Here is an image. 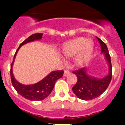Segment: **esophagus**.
<instances>
[{"instance_id":"1","label":"esophagus","mask_w":125,"mask_h":125,"mask_svg":"<svg viewBox=\"0 0 125 125\" xmlns=\"http://www.w3.org/2000/svg\"><path fill=\"white\" fill-rule=\"evenodd\" d=\"M70 73V71H69V70H65V71H64V76H67V75H68Z\"/></svg>"}]
</instances>
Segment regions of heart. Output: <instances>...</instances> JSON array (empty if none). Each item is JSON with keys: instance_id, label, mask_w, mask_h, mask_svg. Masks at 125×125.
<instances>
[{"instance_id": "heart-1", "label": "heart", "mask_w": 125, "mask_h": 125, "mask_svg": "<svg viewBox=\"0 0 125 125\" xmlns=\"http://www.w3.org/2000/svg\"><path fill=\"white\" fill-rule=\"evenodd\" d=\"M94 51L93 42L84 37H77L65 42L62 46V53L66 59H70L76 55V63L83 66L88 62Z\"/></svg>"}]
</instances>
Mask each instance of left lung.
Here are the masks:
<instances>
[{
    "instance_id": "1",
    "label": "left lung",
    "mask_w": 125,
    "mask_h": 125,
    "mask_svg": "<svg viewBox=\"0 0 125 125\" xmlns=\"http://www.w3.org/2000/svg\"><path fill=\"white\" fill-rule=\"evenodd\" d=\"M96 38L100 42L101 53L104 54L109 65V73L105 77L98 79L88 75L85 68L73 72L77 78V82L72 88L73 91L77 98L83 100H92L100 96L107 89L112 79V65L107 47L101 39Z\"/></svg>"
}]
</instances>
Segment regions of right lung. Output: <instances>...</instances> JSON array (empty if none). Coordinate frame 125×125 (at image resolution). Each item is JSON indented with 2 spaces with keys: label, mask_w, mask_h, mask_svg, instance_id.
<instances>
[{
  "label": "right lung",
  "mask_w": 125,
  "mask_h": 125,
  "mask_svg": "<svg viewBox=\"0 0 125 125\" xmlns=\"http://www.w3.org/2000/svg\"><path fill=\"white\" fill-rule=\"evenodd\" d=\"M43 33H35L28 37L22 43H21L19 47L17 49L14 56V60L11 65L10 76L11 83L13 86L15 88L19 95H21L25 99L30 101H40L43 100L48 97L52 90L54 88L55 83L59 79L61 78L63 75V71H52L48 76H46L42 81H39L37 83L32 85H24L19 83L16 80L13 74V64L15 59L16 55L17 54L19 48L26 43L32 42L35 40H39L42 38Z\"/></svg>",
  "instance_id": "add662e5"
}]
</instances>
